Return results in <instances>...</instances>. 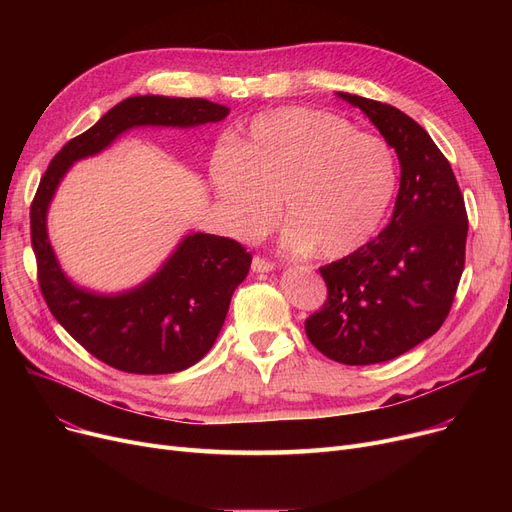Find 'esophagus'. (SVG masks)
I'll list each match as a JSON object with an SVG mask.
<instances>
[{"label":"esophagus","mask_w":512,"mask_h":512,"mask_svg":"<svg viewBox=\"0 0 512 512\" xmlns=\"http://www.w3.org/2000/svg\"><path fill=\"white\" fill-rule=\"evenodd\" d=\"M251 270H253V272H261V274H267V272L274 270V263H272L270 259L261 257V255H255V257H253V263H251Z\"/></svg>","instance_id":"34e87169"}]
</instances>
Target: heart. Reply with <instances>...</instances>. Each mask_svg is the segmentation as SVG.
I'll list each match as a JSON object with an SVG mask.
<instances>
[{
	"label": "heart",
	"instance_id": "b5f03b06",
	"mask_svg": "<svg viewBox=\"0 0 512 512\" xmlns=\"http://www.w3.org/2000/svg\"><path fill=\"white\" fill-rule=\"evenodd\" d=\"M209 178L238 238L267 232L284 205L288 247L340 259L382 226L396 195L392 147L328 112L280 107L255 116L211 155Z\"/></svg>",
	"mask_w": 512,
	"mask_h": 512
}]
</instances>
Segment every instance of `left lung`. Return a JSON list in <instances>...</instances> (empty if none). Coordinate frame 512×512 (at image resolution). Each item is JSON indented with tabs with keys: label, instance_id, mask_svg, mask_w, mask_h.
Segmentation results:
<instances>
[{
	"label": "left lung",
	"instance_id": "left-lung-1",
	"mask_svg": "<svg viewBox=\"0 0 512 512\" xmlns=\"http://www.w3.org/2000/svg\"><path fill=\"white\" fill-rule=\"evenodd\" d=\"M378 126L400 161L390 224L359 251L319 267L328 299L305 332L344 365L400 357L434 336L465 267L467 209L444 153L413 118L367 97L338 93Z\"/></svg>",
	"mask_w": 512,
	"mask_h": 512
}]
</instances>
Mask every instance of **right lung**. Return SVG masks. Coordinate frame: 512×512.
<instances>
[{
  "instance_id": "1",
  "label": "right lung",
  "mask_w": 512,
  "mask_h": 512,
  "mask_svg": "<svg viewBox=\"0 0 512 512\" xmlns=\"http://www.w3.org/2000/svg\"><path fill=\"white\" fill-rule=\"evenodd\" d=\"M228 112L226 105L199 97H128L68 141L39 182L31 205V242L43 299L80 346L114 369L159 375L201 361L218 338L232 292L247 278L253 257L232 238L195 232L145 284L103 297L74 286L64 276L47 238L49 201L76 159L103 151L128 128H191L220 122Z\"/></svg>"
}]
</instances>
